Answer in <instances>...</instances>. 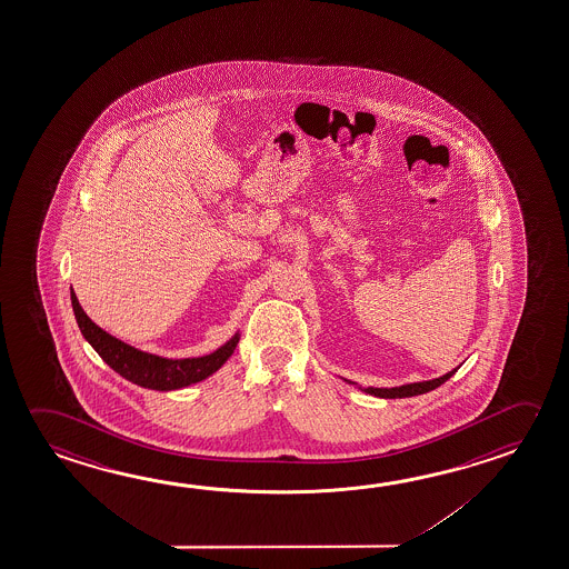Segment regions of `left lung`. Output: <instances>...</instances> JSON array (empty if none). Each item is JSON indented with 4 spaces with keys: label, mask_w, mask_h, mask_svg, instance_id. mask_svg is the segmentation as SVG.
<instances>
[{
    "label": "left lung",
    "mask_w": 569,
    "mask_h": 569,
    "mask_svg": "<svg viewBox=\"0 0 569 569\" xmlns=\"http://www.w3.org/2000/svg\"><path fill=\"white\" fill-rule=\"evenodd\" d=\"M457 371V369H455ZM455 371H450V373L442 375V377H438V379H432V381H422V382H412V385H402V387H395V389H365V391L369 392V395H375V397H381V399H402V397H415V395H422V392L432 391V389H437L440 387L442 382H447Z\"/></svg>",
    "instance_id": "1"
}]
</instances>
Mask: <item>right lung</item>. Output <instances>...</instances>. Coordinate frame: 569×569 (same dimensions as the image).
Listing matches in <instances>:
<instances>
[{
  "instance_id": "obj_1",
  "label": "right lung",
  "mask_w": 569,
  "mask_h": 569,
  "mask_svg": "<svg viewBox=\"0 0 569 569\" xmlns=\"http://www.w3.org/2000/svg\"><path fill=\"white\" fill-rule=\"evenodd\" d=\"M71 303L76 311L77 323L84 339L93 345L94 351L101 355L104 363L129 381L152 389V391H174L192 382L202 381L216 373L230 359L238 336L222 345L214 353L196 359H162L157 355L144 353L131 345L122 343L117 337L109 336L101 327L94 326L77 301L76 291L71 289Z\"/></svg>"
}]
</instances>
